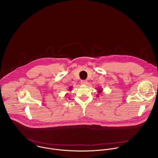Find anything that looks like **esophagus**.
I'll list each match as a JSON object with an SVG mask.
<instances>
[{"mask_svg":"<svg viewBox=\"0 0 158 158\" xmlns=\"http://www.w3.org/2000/svg\"><path fill=\"white\" fill-rule=\"evenodd\" d=\"M81 84L83 85H86L88 84V81L86 80H81Z\"/></svg>","mask_w":158,"mask_h":158,"instance_id":"obj_1","label":"esophagus"}]
</instances>
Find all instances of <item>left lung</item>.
<instances>
[{"label": "left lung", "mask_w": 158, "mask_h": 158, "mask_svg": "<svg viewBox=\"0 0 158 158\" xmlns=\"http://www.w3.org/2000/svg\"><path fill=\"white\" fill-rule=\"evenodd\" d=\"M97 92H98V94H97V97H99V96H98L99 95H102V92L103 89H102L101 88H97Z\"/></svg>", "instance_id": "8db88e82"}]
</instances>
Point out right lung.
Segmentation results:
<instances>
[{
	"instance_id": "add662e5",
	"label": "right lung",
	"mask_w": 158,
	"mask_h": 158,
	"mask_svg": "<svg viewBox=\"0 0 158 158\" xmlns=\"http://www.w3.org/2000/svg\"><path fill=\"white\" fill-rule=\"evenodd\" d=\"M72 86H70L69 88V90H70V91H71L72 90ZM68 94H66V95H67Z\"/></svg>"
}]
</instances>
